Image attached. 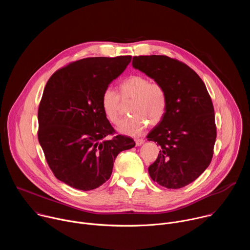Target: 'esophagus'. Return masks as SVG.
I'll use <instances>...</instances> for the list:
<instances>
[{"label":"esophagus","instance_id":"esophagus-1","mask_svg":"<svg viewBox=\"0 0 250 250\" xmlns=\"http://www.w3.org/2000/svg\"><path fill=\"white\" fill-rule=\"evenodd\" d=\"M144 142H145V140L142 138H137V139H135V146H140L142 144H144Z\"/></svg>","mask_w":250,"mask_h":250}]
</instances>
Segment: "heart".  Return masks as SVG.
<instances>
[{"label": "heart", "instance_id": "heart-1", "mask_svg": "<svg viewBox=\"0 0 250 250\" xmlns=\"http://www.w3.org/2000/svg\"><path fill=\"white\" fill-rule=\"evenodd\" d=\"M122 98L131 99L128 112L131 116L122 120L119 132L137 136L145 130L148 123L159 124L167 109V95L163 85L150 81L144 75H130L121 83ZM102 109L111 123H118L121 115V96L112 87H106L101 97Z\"/></svg>", "mask_w": 250, "mask_h": 250}]
</instances>
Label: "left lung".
<instances>
[{"label": "left lung", "instance_id": "obj_1", "mask_svg": "<svg viewBox=\"0 0 250 250\" xmlns=\"http://www.w3.org/2000/svg\"><path fill=\"white\" fill-rule=\"evenodd\" d=\"M132 66L163 85L167 109L147 135L161 147L148 167L151 179L168 189L194 182L209 165L217 137L215 111L205 83L185 63L165 56H133Z\"/></svg>", "mask_w": 250, "mask_h": 250}]
</instances>
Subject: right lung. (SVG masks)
I'll list each match as a JSON object with an SVG mask.
<instances>
[{"label":"right lung","instance_id":"1","mask_svg":"<svg viewBox=\"0 0 250 250\" xmlns=\"http://www.w3.org/2000/svg\"><path fill=\"white\" fill-rule=\"evenodd\" d=\"M131 56L89 57L58 69L46 83L39 106V141L54 176L68 186L94 190L110 179L118 154L132 138L116 135L101 97Z\"/></svg>","mask_w":250,"mask_h":250}]
</instances>
